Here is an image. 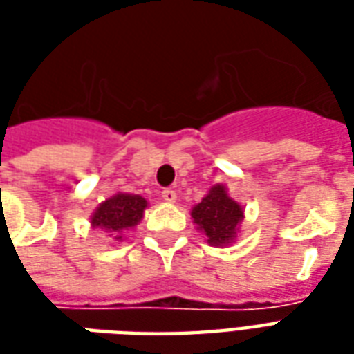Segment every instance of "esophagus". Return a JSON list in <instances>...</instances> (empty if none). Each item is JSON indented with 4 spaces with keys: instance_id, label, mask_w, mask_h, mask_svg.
<instances>
[{
    "instance_id": "34e87169",
    "label": "esophagus",
    "mask_w": 354,
    "mask_h": 354,
    "mask_svg": "<svg viewBox=\"0 0 354 354\" xmlns=\"http://www.w3.org/2000/svg\"><path fill=\"white\" fill-rule=\"evenodd\" d=\"M161 197L167 201V203H174V201H176V192H174V189H170V187H167V189H162Z\"/></svg>"
}]
</instances>
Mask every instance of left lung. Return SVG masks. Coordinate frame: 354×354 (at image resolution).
<instances>
[{"label":"left lung","instance_id":"8db88e82","mask_svg":"<svg viewBox=\"0 0 354 354\" xmlns=\"http://www.w3.org/2000/svg\"><path fill=\"white\" fill-rule=\"evenodd\" d=\"M193 222L208 237L212 246H223L237 235L239 223L243 222V208L230 199L223 185H214L199 205L192 210Z\"/></svg>","mask_w":354,"mask_h":354}]
</instances>
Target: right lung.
<instances>
[{"label":"right lung","instance_id":"add662e5","mask_svg":"<svg viewBox=\"0 0 354 354\" xmlns=\"http://www.w3.org/2000/svg\"><path fill=\"white\" fill-rule=\"evenodd\" d=\"M147 201L140 195L117 193L108 201H104L91 218L94 227H102L115 239H121V233L129 227H134L142 220Z\"/></svg>","mask_w":354,"mask_h":354}]
</instances>
